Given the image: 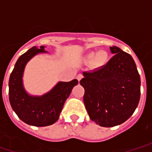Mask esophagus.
I'll list each match as a JSON object with an SVG mask.
<instances>
[{
	"instance_id": "34e87169",
	"label": "esophagus",
	"mask_w": 152,
	"mask_h": 152,
	"mask_svg": "<svg viewBox=\"0 0 152 152\" xmlns=\"http://www.w3.org/2000/svg\"><path fill=\"white\" fill-rule=\"evenodd\" d=\"M82 78H83V75H81V74H79V75H77V76H76V79L78 80V81H80V80L82 79Z\"/></svg>"
}]
</instances>
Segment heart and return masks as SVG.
Masks as SVG:
<instances>
[{
	"mask_svg": "<svg viewBox=\"0 0 152 152\" xmlns=\"http://www.w3.org/2000/svg\"><path fill=\"white\" fill-rule=\"evenodd\" d=\"M87 58L89 59H92V58H94V64L96 66H100L105 65L106 63L107 62V59H108V55H107V52L103 51V50H101V51H99L97 53H94V52L89 53L87 55Z\"/></svg>",
	"mask_w": 152,
	"mask_h": 152,
	"instance_id": "b5f03b06",
	"label": "heart"
}]
</instances>
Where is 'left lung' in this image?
Returning a JSON list of instances; mask_svg holds the SVG:
<instances>
[{
    "instance_id": "1",
    "label": "left lung",
    "mask_w": 152,
    "mask_h": 152,
    "mask_svg": "<svg viewBox=\"0 0 152 152\" xmlns=\"http://www.w3.org/2000/svg\"><path fill=\"white\" fill-rule=\"evenodd\" d=\"M110 50L114 56L108 63L84 72L80 81L85 89L83 100L89 118L102 127L127 121L140 99V76L133 58L119 47Z\"/></svg>"
}]
</instances>
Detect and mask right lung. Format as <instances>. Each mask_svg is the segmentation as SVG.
<instances>
[{"instance_id": "obj_1", "label": "right lung", "mask_w": 152, "mask_h": 152, "mask_svg": "<svg viewBox=\"0 0 152 152\" xmlns=\"http://www.w3.org/2000/svg\"><path fill=\"white\" fill-rule=\"evenodd\" d=\"M46 53L45 46H33L18 58L9 80V99L12 109L24 123L42 127L55 123L72 89L78 84L76 79L59 82L42 96H32L26 92L23 76L26 64L36 54Z\"/></svg>"}]
</instances>
